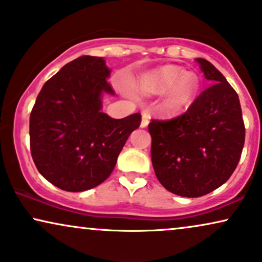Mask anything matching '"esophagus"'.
Returning a JSON list of instances; mask_svg holds the SVG:
<instances>
[{"label":"esophagus","instance_id":"obj_1","mask_svg":"<svg viewBox=\"0 0 262 262\" xmlns=\"http://www.w3.org/2000/svg\"><path fill=\"white\" fill-rule=\"evenodd\" d=\"M149 114L146 112L142 113V122H141V127H147L148 126V122H149Z\"/></svg>","mask_w":262,"mask_h":262}]
</instances>
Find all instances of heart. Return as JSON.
I'll return each mask as SVG.
<instances>
[{"mask_svg": "<svg viewBox=\"0 0 262 262\" xmlns=\"http://www.w3.org/2000/svg\"><path fill=\"white\" fill-rule=\"evenodd\" d=\"M177 67L166 66L142 74L134 81V89L138 95L153 96L165 92L163 109L175 114L186 108L198 91V80L190 74H184Z\"/></svg>", "mask_w": 262, "mask_h": 262, "instance_id": "obj_1", "label": "heart"}]
</instances>
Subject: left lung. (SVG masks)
Masks as SVG:
<instances>
[{
  "mask_svg": "<svg viewBox=\"0 0 262 262\" xmlns=\"http://www.w3.org/2000/svg\"><path fill=\"white\" fill-rule=\"evenodd\" d=\"M212 85L186 113L151 120V163L157 179L173 194L196 198L219 188L239 163L245 127L239 98L211 63L196 58Z\"/></svg>",
  "mask_w": 262,
  "mask_h": 262,
  "instance_id": "left-lung-1",
  "label": "left lung"
}]
</instances>
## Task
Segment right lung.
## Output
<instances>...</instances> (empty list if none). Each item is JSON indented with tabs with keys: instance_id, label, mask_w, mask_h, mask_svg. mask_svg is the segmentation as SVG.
<instances>
[{
	"instance_id": "obj_1",
	"label": "right lung",
	"mask_w": 262,
	"mask_h": 262,
	"mask_svg": "<svg viewBox=\"0 0 262 262\" xmlns=\"http://www.w3.org/2000/svg\"><path fill=\"white\" fill-rule=\"evenodd\" d=\"M102 57L82 56L46 81L30 114V150L38 172L58 188L83 192L114 170L141 114L113 119L102 95H114Z\"/></svg>"
}]
</instances>
